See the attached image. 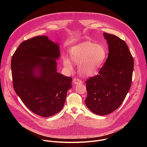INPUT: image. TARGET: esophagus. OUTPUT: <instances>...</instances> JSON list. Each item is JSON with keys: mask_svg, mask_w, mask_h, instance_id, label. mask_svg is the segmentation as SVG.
Here are the masks:
<instances>
[{"mask_svg": "<svg viewBox=\"0 0 147 147\" xmlns=\"http://www.w3.org/2000/svg\"><path fill=\"white\" fill-rule=\"evenodd\" d=\"M82 82V81L79 79V78H74L73 80V83L74 84H81Z\"/></svg>", "mask_w": 147, "mask_h": 147, "instance_id": "34e87169", "label": "esophagus"}]
</instances>
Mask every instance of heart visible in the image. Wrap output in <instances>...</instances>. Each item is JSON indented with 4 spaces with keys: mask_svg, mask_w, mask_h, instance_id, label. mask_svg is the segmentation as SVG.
<instances>
[{
    "mask_svg": "<svg viewBox=\"0 0 147 147\" xmlns=\"http://www.w3.org/2000/svg\"><path fill=\"white\" fill-rule=\"evenodd\" d=\"M108 56L107 50L100 44L85 41L72 47L70 51L71 61L78 64V70L84 77L97 74ZM63 65L68 69L73 67L72 62L68 58L63 59Z\"/></svg>",
    "mask_w": 147,
    "mask_h": 147,
    "instance_id": "heart-1",
    "label": "heart"
}]
</instances>
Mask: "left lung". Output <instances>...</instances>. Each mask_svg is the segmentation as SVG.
Segmentation results:
<instances>
[{
	"label": "left lung",
	"mask_w": 147,
	"mask_h": 147,
	"mask_svg": "<svg viewBox=\"0 0 147 147\" xmlns=\"http://www.w3.org/2000/svg\"><path fill=\"white\" fill-rule=\"evenodd\" d=\"M109 53L98 75L86 81L88 108L98 115H107L116 110L124 101L131 84L134 68L133 56L125 41L104 32Z\"/></svg>",
	"instance_id": "left-lung-1"
}]
</instances>
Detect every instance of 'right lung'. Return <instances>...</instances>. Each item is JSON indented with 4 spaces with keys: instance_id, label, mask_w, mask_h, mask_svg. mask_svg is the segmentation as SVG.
I'll use <instances>...</instances> for the list:
<instances>
[{
    "instance_id": "obj_1",
    "label": "right lung",
    "mask_w": 147,
    "mask_h": 147,
    "mask_svg": "<svg viewBox=\"0 0 147 147\" xmlns=\"http://www.w3.org/2000/svg\"><path fill=\"white\" fill-rule=\"evenodd\" d=\"M59 44L47 36L21 44L14 53L11 69L14 90L34 113L49 117L64 106L72 78L57 72Z\"/></svg>"
}]
</instances>
